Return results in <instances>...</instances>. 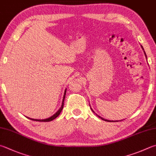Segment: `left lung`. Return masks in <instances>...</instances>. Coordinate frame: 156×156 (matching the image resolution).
I'll return each instance as SVG.
<instances>
[{"instance_id":"1","label":"left lung","mask_w":156,"mask_h":156,"mask_svg":"<svg viewBox=\"0 0 156 156\" xmlns=\"http://www.w3.org/2000/svg\"><path fill=\"white\" fill-rule=\"evenodd\" d=\"M142 48H143V47H142ZM143 50H144V49H143ZM145 56L147 57V55H146V54H145ZM91 109H92V108H91ZM92 111H93V110H92ZM93 112H94V111H93ZM98 117H100V116H98ZM101 118L102 119H104L103 118H102V117H101ZM104 120H105V119H104ZM105 121H107V120H105ZM108 122H111V121H108Z\"/></svg>"}]
</instances>
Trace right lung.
I'll return each instance as SVG.
<instances>
[{
    "label": "right lung",
    "mask_w": 156,
    "mask_h": 156,
    "mask_svg": "<svg viewBox=\"0 0 156 156\" xmlns=\"http://www.w3.org/2000/svg\"><path fill=\"white\" fill-rule=\"evenodd\" d=\"M66 90H65V92H64V97H63V100H62V106H61V107L60 108V109L58 110L57 112H56V113H55L54 115L53 116H51V117H49V118H48V119H30V118H29V119H30L31 120H34V121H37V122H50V121H52V120H54L55 118H56V117L59 115H60V113H61V111H62V108H63V107H64V98H65V95H66Z\"/></svg>",
    "instance_id": "right-lung-1"
}]
</instances>
